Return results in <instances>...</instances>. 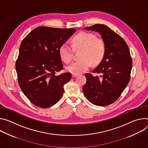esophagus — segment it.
Listing matches in <instances>:
<instances>
[{
    "mask_svg": "<svg viewBox=\"0 0 148 148\" xmlns=\"http://www.w3.org/2000/svg\"><path fill=\"white\" fill-rule=\"evenodd\" d=\"M78 75H76V74H72V77H73V78H74V77H77Z\"/></svg>",
    "mask_w": 148,
    "mask_h": 148,
    "instance_id": "esophagus-1",
    "label": "esophagus"
}]
</instances>
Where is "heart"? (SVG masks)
Masks as SVG:
<instances>
[{
  "instance_id": "b5f03b06",
  "label": "heart",
  "mask_w": 148,
  "mask_h": 148,
  "mask_svg": "<svg viewBox=\"0 0 148 148\" xmlns=\"http://www.w3.org/2000/svg\"><path fill=\"white\" fill-rule=\"evenodd\" d=\"M75 50L82 49L79 58L81 59L66 67V70L73 74H80L87 71L90 64L96 66L102 61L105 52L103 40L97 38L92 33L81 32L75 35L72 40ZM61 59L65 63L72 60L73 51L66 43L62 44L59 50Z\"/></svg>"
}]
</instances>
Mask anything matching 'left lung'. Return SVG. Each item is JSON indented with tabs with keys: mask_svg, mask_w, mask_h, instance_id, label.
Listing matches in <instances>:
<instances>
[{
	"mask_svg": "<svg viewBox=\"0 0 148 148\" xmlns=\"http://www.w3.org/2000/svg\"><path fill=\"white\" fill-rule=\"evenodd\" d=\"M101 35L105 46L104 56L93 73L85 75L83 92L92 103L105 106L115 102L130 80L132 60L127 45L116 32L105 25L96 24L84 28Z\"/></svg>",
	"mask_w": 148,
	"mask_h": 148,
	"instance_id": "obj_1",
	"label": "left lung"
}]
</instances>
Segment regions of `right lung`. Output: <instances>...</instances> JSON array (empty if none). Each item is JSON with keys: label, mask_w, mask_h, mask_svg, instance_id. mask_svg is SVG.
<instances>
[{"label": "right lung", "mask_w": 148, "mask_h": 148, "mask_svg": "<svg viewBox=\"0 0 148 148\" xmlns=\"http://www.w3.org/2000/svg\"><path fill=\"white\" fill-rule=\"evenodd\" d=\"M75 31L73 28L40 26L22 40L16 71L22 91L35 105L51 107L63 95V86L72 75L71 73L56 75L63 67L59 50Z\"/></svg>", "instance_id": "obj_1"}]
</instances>
